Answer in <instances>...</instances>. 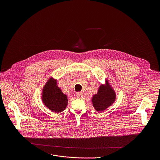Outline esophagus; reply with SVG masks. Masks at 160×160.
<instances>
[{
	"label": "esophagus",
	"mask_w": 160,
	"mask_h": 160,
	"mask_svg": "<svg viewBox=\"0 0 160 160\" xmlns=\"http://www.w3.org/2000/svg\"><path fill=\"white\" fill-rule=\"evenodd\" d=\"M77 96L79 98H83V93L82 92H78L77 93Z\"/></svg>",
	"instance_id": "obj_1"
}]
</instances>
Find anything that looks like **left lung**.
I'll return each mask as SVG.
<instances>
[{
  "mask_svg": "<svg viewBox=\"0 0 160 160\" xmlns=\"http://www.w3.org/2000/svg\"><path fill=\"white\" fill-rule=\"evenodd\" d=\"M107 84H101L97 94L93 95L92 103L97 112H103L112 105L116 100V93L107 80Z\"/></svg>",
  "mask_w": 160,
  "mask_h": 160,
  "instance_id": "1",
  "label": "left lung"
}]
</instances>
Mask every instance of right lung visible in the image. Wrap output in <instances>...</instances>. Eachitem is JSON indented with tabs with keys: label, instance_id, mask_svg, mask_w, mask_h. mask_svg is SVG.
I'll return each instance as SVG.
<instances>
[{
	"label": "right lung",
	"instance_id": "right-lung-1",
	"mask_svg": "<svg viewBox=\"0 0 160 160\" xmlns=\"http://www.w3.org/2000/svg\"><path fill=\"white\" fill-rule=\"evenodd\" d=\"M42 101L44 105L54 113L64 111L68 105V97L57 86V81L53 78L46 82L42 92Z\"/></svg>",
	"mask_w": 160,
	"mask_h": 160
}]
</instances>
